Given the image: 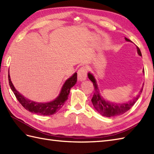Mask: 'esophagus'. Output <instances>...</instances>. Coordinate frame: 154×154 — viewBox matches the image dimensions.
<instances>
[{"label":"esophagus","instance_id":"obj_1","mask_svg":"<svg viewBox=\"0 0 154 154\" xmlns=\"http://www.w3.org/2000/svg\"><path fill=\"white\" fill-rule=\"evenodd\" d=\"M87 68L85 66L81 67L77 71V78L79 81H84L87 79Z\"/></svg>","mask_w":154,"mask_h":154}]
</instances>
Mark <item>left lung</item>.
<instances>
[{
  "instance_id": "1",
  "label": "left lung",
  "mask_w": 154,
  "mask_h": 154,
  "mask_svg": "<svg viewBox=\"0 0 154 154\" xmlns=\"http://www.w3.org/2000/svg\"><path fill=\"white\" fill-rule=\"evenodd\" d=\"M125 40L127 42H131L129 39H128L126 38H125ZM137 51H138V54L140 56H142L141 51H140V50L138 47H137ZM143 72H144V71H143ZM88 77H89V79L92 81L94 87V93L93 94L92 99H91L93 106L94 107V109L97 110L98 112L104 116H115L118 115H120V114H122L127 112L128 110L131 109L132 106L135 104L136 101L138 100L140 94L142 93L143 90V88H142V89L140 90L138 94V95L135 97L134 99H133V100L128 101V103H125L123 104L114 103L105 100L100 96V91L99 90V88H98L96 80L94 79L93 75L89 73H88Z\"/></svg>"
}]
</instances>
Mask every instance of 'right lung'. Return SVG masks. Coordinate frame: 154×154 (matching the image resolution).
<instances>
[{"label":"right lung","instance_id":"add662e5","mask_svg":"<svg viewBox=\"0 0 154 154\" xmlns=\"http://www.w3.org/2000/svg\"><path fill=\"white\" fill-rule=\"evenodd\" d=\"M77 73H75L72 76L66 80L63 87L61 88V92L59 96L54 100L49 103H37L29 100L24 97L16 90L11 80L10 75L8 73V82L11 89L14 93L16 99L19 101L22 106L25 109L30 111L32 113H35L39 115L50 116L56 113L64 105L65 102L67 100L70 89L73 87L77 82Z\"/></svg>","mask_w":154,"mask_h":154}]
</instances>
